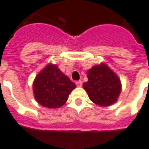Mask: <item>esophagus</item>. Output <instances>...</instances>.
Masks as SVG:
<instances>
[{
    "mask_svg": "<svg viewBox=\"0 0 149 149\" xmlns=\"http://www.w3.org/2000/svg\"><path fill=\"white\" fill-rule=\"evenodd\" d=\"M76 84H77V87H81L82 86V81H78L76 82Z\"/></svg>",
    "mask_w": 149,
    "mask_h": 149,
    "instance_id": "1",
    "label": "esophagus"
}]
</instances>
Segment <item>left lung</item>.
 Listing matches in <instances>:
<instances>
[{"label":"left lung","mask_w":149,"mask_h":149,"mask_svg":"<svg viewBox=\"0 0 149 149\" xmlns=\"http://www.w3.org/2000/svg\"><path fill=\"white\" fill-rule=\"evenodd\" d=\"M88 81L83 88L94 104L107 107L116 103L121 93V82L118 76L106 65L100 63L88 70Z\"/></svg>","instance_id":"8db88e82"}]
</instances>
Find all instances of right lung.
Segmentation results:
<instances>
[{"mask_svg":"<svg viewBox=\"0 0 149 149\" xmlns=\"http://www.w3.org/2000/svg\"><path fill=\"white\" fill-rule=\"evenodd\" d=\"M76 84L52 63L36 76L33 84L34 98L41 106L57 109L63 106Z\"/></svg>","mask_w":149,"mask_h":149,"instance_id":"1","label":"right lung"}]
</instances>
